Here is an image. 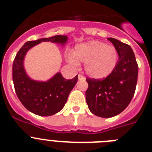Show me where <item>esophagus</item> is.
Returning <instances> with one entry per match:
<instances>
[{
  "mask_svg": "<svg viewBox=\"0 0 152 152\" xmlns=\"http://www.w3.org/2000/svg\"><path fill=\"white\" fill-rule=\"evenodd\" d=\"M78 79L79 80H85V77H84V75H80V74H79L78 75Z\"/></svg>",
  "mask_w": 152,
  "mask_h": 152,
  "instance_id": "34e87169",
  "label": "esophagus"
}]
</instances>
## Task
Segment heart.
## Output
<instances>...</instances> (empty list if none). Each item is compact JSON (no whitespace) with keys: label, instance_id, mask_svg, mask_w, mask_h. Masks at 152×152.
I'll return each instance as SVG.
<instances>
[{"label":"heart","instance_id":"b5f03b06","mask_svg":"<svg viewBox=\"0 0 152 152\" xmlns=\"http://www.w3.org/2000/svg\"><path fill=\"white\" fill-rule=\"evenodd\" d=\"M67 59L73 65H78V61L85 63L84 69L88 75L93 78L101 79L107 77L115 69L119 53L113 45L91 41L77 45L75 52L68 53Z\"/></svg>","mask_w":152,"mask_h":152}]
</instances>
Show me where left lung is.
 Returning <instances> with one entry per match:
<instances>
[{
    "label": "left lung",
    "instance_id": "1",
    "mask_svg": "<svg viewBox=\"0 0 152 152\" xmlns=\"http://www.w3.org/2000/svg\"><path fill=\"white\" fill-rule=\"evenodd\" d=\"M108 40L119 53L115 69L103 79L88 78L86 100L90 111L103 118L115 116L128 107L136 88L139 66L133 51L128 44L113 38Z\"/></svg>",
    "mask_w": 152,
    "mask_h": 152
}]
</instances>
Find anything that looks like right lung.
<instances>
[{
  "mask_svg": "<svg viewBox=\"0 0 152 152\" xmlns=\"http://www.w3.org/2000/svg\"><path fill=\"white\" fill-rule=\"evenodd\" d=\"M66 36H58L28 41L17 53L13 62V81L17 97L28 110L38 116H52L64 107L68 95L77 81L75 78L67 80L61 73H57L46 82L36 81L29 78L23 67L25 55L29 49L41 42H52L64 45Z\"/></svg>",
  "mask_w": 152,
  "mask_h": 152,
  "instance_id": "right-lung-1",
  "label": "right lung"
}]
</instances>
